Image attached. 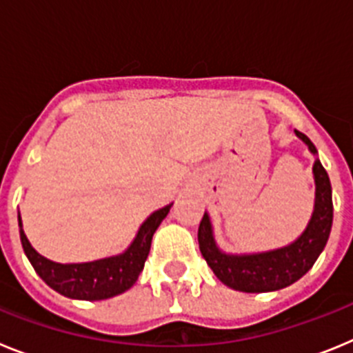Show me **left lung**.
Instances as JSON below:
<instances>
[{
	"instance_id": "left-lung-1",
	"label": "left lung",
	"mask_w": 353,
	"mask_h": 353,
	"mask_svg": "<svg viewBox=\"0 0 353 353\" xmlns=\"http://www.w3.org/2000/svg\"><path fill=\"white\" fill-rule=\"evenodd\" d=\"M295 134L307 145L311 154H318L305 134L299 130ZM313 174L316 185L313 215L302 235L285 248L254 254H228L215 244L210 217L205 212L198 228L199 251L221 283L245 293L276 292L299 281L313 267L332 228V187L318 159L313 164Z\"/></svg>"
}]
</instances>
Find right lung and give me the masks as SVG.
Listing matches in <instances>:
<instances>
[{
	"label": "right lung",
	"mask_w": 353,
	"mask_h": 353,
	"mask_svg": "<svg viewBox=\"0 0 353 353\" xmlns=\"http://www.w3.org/2000/svg\"><path fill=\"white\" fill-rule=\"evenodd\" d=\"M171 205L173 203L159 208L150 215L139 226L138 235L132 240V244L117 256L86 261V263H56L43 258L33 249L30 240L24 235L21 215H17L19 228H21L19 230L21 244L35 272L54 292L68 299H77V301H104V299L120 295L138 281L148 258L152 236L162 219L168 215Z\"/></svg>",
	"instance_id": "obj_1"
}]
</instances>
